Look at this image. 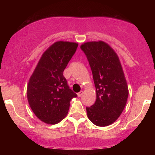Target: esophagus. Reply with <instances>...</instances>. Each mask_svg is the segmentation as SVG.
Masks as SVG:
<instances>
[{
	"label": "esophagus",
	"instance_id": "1",
	"mask_svg": "<svg viewBox=\"0 0 155 155\" xmlns=\"http://www.w3.org/2000/svg\"><path fill=\"white\" fill-rule=\"evenodd\" d=\"M83 91H81L80 92H78V94H77V95H78V97H81V96L83 95Z\"/></svg>",
	"mask_w": 155,
	"mask_h": 155
}]
</instances>
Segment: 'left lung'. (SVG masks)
<instances>
[{
  "instance_id": "obj_1",
  "label": "left lung",
  "mask_w": 155,
  "mask_h": 155,
  "mask_svg": "<svg viewBox=\"0 0 155 155\" xmlns=\"http://www.w3.org/2000/svg\"><path fill=\"white\" fill-rule=\"evenodd\" d=\"M90 64L96 90L95 103L86 107L88 118L98 127L114 123L124 110L128 96L127 83L117 54L104 41L81 45Z\"/></svg>"
}]
</instances>
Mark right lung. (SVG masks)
Wrapping results in <instances>:
<instances>
[{"instance_id": "1", "label": "right lung", "mask_w": 155, "mask_h": 155, "mask_svg": "<svg viewBox=\"0 0 155 155\" xmlns=\"http://www.w3.org/2000/svg\"><path fill=\"white\" fill-rule=\"evenodd\" d=\"M78 44L57 41L44 52L27 86L28 104L39 119L55 124L66 116L70 102L77 97L63 75Z\"/></svg>"}]
</instances>
